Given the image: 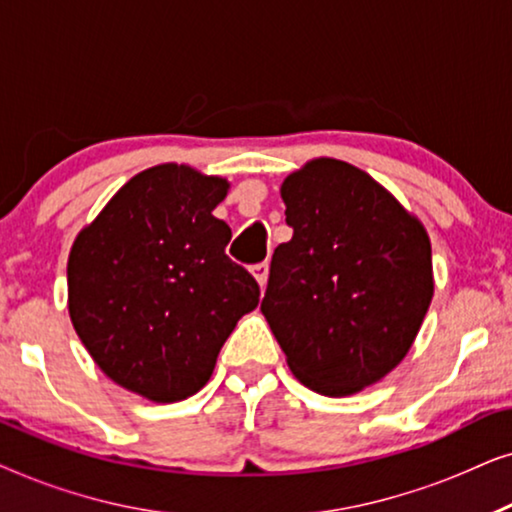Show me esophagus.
<instances>
[{"label":"esophagus","instance_id":"obj_1","mask_svg":"<svg viewBox=\"0 0 512 512\" xmlns=\"http://www.w3.org/2000/svg\"><path fill=\"white\" fill-rule=\"evenodd\" d=\"M251 272H254V277H256L258 286H261V289H265V284H268V272H270V265H268V261L256 263L254 268H251Z\"/></svg>","mask_w":512,"mask_h":512}]
</instances>
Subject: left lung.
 <instances>
[{"label": "left lung", "mask_w": 512, "mask_h": 512, "mask_svg": "<svg viewBox=\"0 0 512 512\" xmlns=\"http://www.w3.org/2000/svg\"><path fill=\"white\" fill-rule=\"evenodd\" d=\"M282 200L293 237L272 254L261 312L305 387L356 394L417 338L433 298L429 235L370 174L335 158L289 174Z\"/></svg>", "instance_id": "obj_1"}]
</instances>
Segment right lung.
I'll use <instances>...</instances> for the list:
<instances>
[{
	"instance_id": "1",
	"label": "right lung",
	"mask_w": 512,
	"mask_h": 512,
	"mask_svg": "<svg viewBox=\"0 0 512 512\" xmlns=\"http://www.w3.org/2000/svg\"><path fill=\"white\" fill-rule=\"evenodd\" d=\"M228 181L188 165L132 177L76 235L69 317L102 373L156 403L205 387L237 321L258 305L256 279L226 256L214 207Z\"/></svg>"
}]
</instances>
